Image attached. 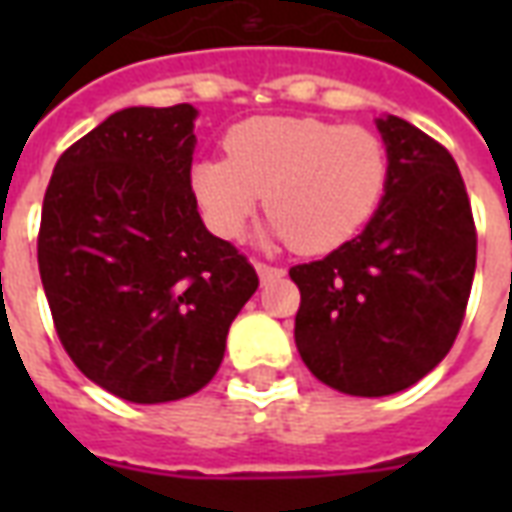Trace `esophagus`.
I'll use <instances>...</instances> for the list:
<instances>
[{"instance_id":"34e87169","label":"esophagus","mask_w":512,"mask_h":512,"mask_svg":"<svg viewBox=\"0 0 512 512\" xmlns=\"http://www.w3.org/2000/svg\"><path fill=\"white\" fill-rule=\"evenodd\" d=\"M255 268H257V274H260V282H271V279L285 277V268L271 266V263H263V260H257Z\"/></svg>"}]
</instances>
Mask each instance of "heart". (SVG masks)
<instances>
[{"label":"heart","instance_id":"obj_1","mask_svg":"<svg viewBox=\"0 0 512 512\" xmlns=\"http://www.w3.org/2000/svg\"><path fill=\"white\" fill-rule=\"evenodd\" d=\"M224 150L191 169L205 224L219 238H238L266 194L271 233L304 255L362 233L389 183V153L376 131L318 117H249L230 128Z\"/></svg>","mask_w":512,"mask_h":512}]
</instances>
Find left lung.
I'll use <instances>...</instances> for the list:
<instances>
[{
  "instance_id": "obj_1",
  "label": "left lung",
  "mask_w": 512,
  "mask_h": 512,
  "mask_svg": "<svg viewBox=\"0 0 512 512\" xmlns=\"http://www.w3.org/2000/svg\"><path fill=\"white\" fill-rule=\"evenodd\" d=\"M378 131L389 183L376 216L332 255L290 268L304 365L362 397L408 389L450 354L477 263L472 202L450 150L395 115Z\"/></svg>"
}]
</instances>
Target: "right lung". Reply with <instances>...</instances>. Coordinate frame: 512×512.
Returning a JSON list of instances; mask_svg holds the SVG:
<instances>
[{
  "label": "right lung",
  "instance_id": "1",
  "mask_svg": "<svg viewBox=\"0 0 512 512\" xmlns=\"http://www.w3.org/2000/svg\"><path fill=\"white\" fill-rule=\"evenodd\" d=\"M194 117L189 104L115 112L62 153L43 197L38 268L57 337L84 376L131 403L208 384L260 285L197 213Z\"/></svg>",
  "mask_w": 512,
  "mask_h": 512
}]
</instances>
